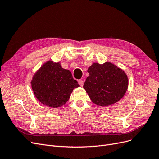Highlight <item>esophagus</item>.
I'll use <instances>...</instances> for the list:
<instances>
[{
	"label": "esophagus",
	"mask_w": 159,
	"mask_h": 159,
	"mask_svg": "<svg viewBox=\"0 0 159 159\" xmlns=\"http://www.w3.org/2000/svg\"><path fill=\"white\" fill-rule=\"evenodd\" d=\"M78 84H80V86H81V87H82V86L84 85V81L81 80H80L78 81Z\"/></svg>",
	"instance_id": "obj_1"
}]
</instances>
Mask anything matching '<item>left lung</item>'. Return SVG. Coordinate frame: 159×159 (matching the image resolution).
I'll return each instance as SVG.
<instances>
[{
	"mask_svg": "<svg viewBox=\"0 0 159 159\" xmlns=\"http://www.w3.org/2000/svg\"><path fill=\"white\" fill-rule=\"evenodd\" d=\"M89 75L84 88L91 100L101 106H108L121 99L128 88L125 72L109 62L102 65L94 63L88 70Z\"/></svg>",
	"mask_w": 159,
	"mask_h": 159,
	"instance_id": "left-lung-1",
	"label": "left lung"
}]
</instances>
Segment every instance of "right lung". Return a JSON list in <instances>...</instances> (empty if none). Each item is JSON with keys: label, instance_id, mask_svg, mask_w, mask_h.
I'll return each instance as SVG.
<instances>
[{"label": "right lung", "instance_id": "1", "mask_svg": "<svg viewBox=\"0 0 159 159\" xmlns=\"http://www.w3.org/2000/svg\"><path fill=\"white\" fill-rule=\"evenodd\" d=\"M32 88L36 98L48 106L56 108L64 105L70 99L78 81L70 71L61 68L59 63L48 61L34 75Z\"/></svg>", "mask_w": 159, "mask_h": 159}]
</instances>
